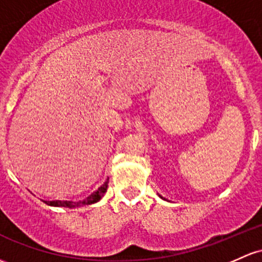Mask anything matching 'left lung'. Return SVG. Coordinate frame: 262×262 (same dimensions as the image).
<instances>
[{
  "instance_id": "8db88e82",
  "label": "left lung",
  "mask_w": 262,
  "mask_h": 262,
  "mask_svg": "<svg viewBox=\"0 0 262 262\" xmlns=\"http://www.w3.org/2000/svg\"><path fill=\"white\" fill-rule=\"evenodd\" d=\"M159 196H160V195H159ZM160 198H162V199H164V198H163V196H160ZM164 200H165V199H164Z\"/></svg>"
}]
</instances>
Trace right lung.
<instances>
[{
  "instance_id": "right-lung-1",
  "label": "right lung",
  "mask_w": 262,
  "mask_h": 262,
  "mask_svg": "<svg viewBox=\"0 0 262 262\" xmlns=\"http://www.w3.org/2000/svg\"><path fill=\"white\" fill-rule=\"evenodd\" d=\"M108 180H105L102 185L97 189L96 191L92 192L89 196L85 198L84 200H79V201H67V200H53V201H43L46 203L47 205L50 206H56V208H78V206H83V205H92L94 203H98V201L104 196L105 191L108 189Z\"/></svg>"
}]
</instances>
